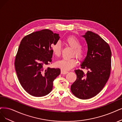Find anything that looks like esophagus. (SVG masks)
<instances>
[{"mask_svg":"<svg viewBox=\"0 0 122 122\" xmlns=\"http://www.w3.org/2000/svg\"><path fill=\"white\" fill-rule=\"evenodd\" d=\"M68 71H64L63 70H61V74H66L67 73H68Z\"/></svg>","mask_w":122,"mask_h":122,"instance_id":"34e87169","label":"esophagus"}]
</instances>
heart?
Returning a JSON list of instances; mask_svg holds the SVG:
<instances>
[{
	"label": "heart",
	"instance_id": "b5f03b06",
	"mask_svg": "<svg viewBox=\"0 0 122 122\" xmlns=\"http://www.w3.org/2000/svg\"><path fill=\"white\" fill-rule=\"evenodd\" d=\"M66 42L70 47L74 49L73 54L77 56L79 59H81L84 55V51L80 47L79 40L74 36H70L66 39ZM51 50L54 55L56 57L60 56L61 52V46L59 42L52 44ZM77 63V61L75 57L69 59H62L56 62L55 65L58 68L64 71L70 70Z\"/></svg>",
	"mask_w": 122,
	"mask_h": 122
}]
</instances>
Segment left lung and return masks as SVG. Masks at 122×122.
<instances>
[{
  "label": "left lung",
  "instance_id": "1",
  "mask_svg": "<svg viewBox=\"0 0 122 122\" xmlns=\"http://www.w3.org/2000/svg\"><path fill=\"white\" fill-rule=\"evenodd\" d=\"M82 37L86 41L88 50L80 66L87 69V72L74 70L77 79L71 85V91L77 97L87 100L100 92L109 79L112 53L109 44L97 34L87 31Z\"/></svg>",
  "mask_w": 122,
  "mask_h": 122
}]
</instances>
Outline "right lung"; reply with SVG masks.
I'll list each match as a JSON object with an SVG mask.
<instances>
[{
    "instance_id": "1",
    "label": "right lung",
    "mask_w": 122,
    "mask_h": 122,
    "mask_svg": "<svg viewBox=\"0 0 122 122\" xmlns=\"http://www.w3.org/2000/svg\"><path fill=\"white\" fill-rule=\"evenodd\" d=\"M59 35L43 30L25 36L20 43L15 57V71L22 87L31 96L47 95L53 89V81L60 74L59 68H45L52 61L51 45L58 41Z\"/></svg>"
}]
</instances>
